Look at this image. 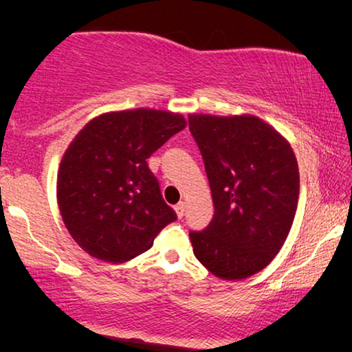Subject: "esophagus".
<instances>
[{
	"label": "esophagus",
	"instance_id": "obj_1",
	"mask_svg": "<svg viewBox=\"0 0 352 352\" xmlns=\"http://www.w3.org/2000/svg\"><path fill=\"white\" fill-rule=\"evenodd\" d=\"M175 211H176L177 218H182V216H184V211H186V204H184V201H179V204L175 206Z\"/></svg>",
	"mask_w": 352,
	"mask_h": 352
}]
</instances>
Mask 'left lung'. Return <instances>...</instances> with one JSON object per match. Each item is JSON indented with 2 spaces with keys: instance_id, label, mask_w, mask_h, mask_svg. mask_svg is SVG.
Listing matches in <instances>:
<instances>
[{
  "instance_id": "8db88e82",
  "label": "left lung",
  "mask_w": 352,
  "mask_h": 352,
  "mask_svg": "<svg viewBox=\"0 0 352 352\" xmlns=\"http://www.w3.org/2000/svg\"><path fill=\"white\" fill-rule=\"evenodd\" d=\"M204 157L214 214L189 234L194 254L216 277L242 280L280 252L300 195L293 148L254 115H189Z\"/></svg>"
}]
</instances>
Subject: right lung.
Here are the masks:
<instances>
[{
	"label": "right lung",
	"instance_id": "add662e5",
	"mask_svg": "<svg viewBox=\"0 0 352 352\" xmlns=\"http://www.w3.org/2000/svg\"><path fill=\"white\" fill-rule=\"evenodd\" d=\"M184 128L181 113L141 107L99 115L76 134L59 165L57 204L86 253L129 261L176 221L147 158Z\"/></svg>",
	"mask_w": 352,
	"mask_h": 352
}]
</instances>
